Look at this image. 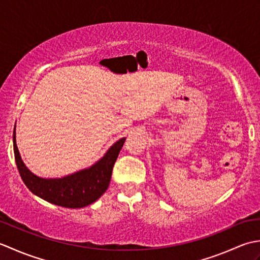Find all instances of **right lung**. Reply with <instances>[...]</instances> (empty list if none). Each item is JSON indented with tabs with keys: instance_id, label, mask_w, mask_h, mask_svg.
Instances as JSON below:
<instances>
[{
	"instance_id": "add662e5",
	"label": "right lung",
	"mask_w": 260,
	"mask_h": 260,
	"mask_svg": "<svg viewBox=\"0 0 260 260\" xmlns=\"http://www.w3.org/2000/svg\"><path fill=\"white\" fill-rule=\"evenodd\" d=\"M126 137L110 146L102 158L91 167L64 175L62 178L46 179L32 173L22 161L16 146L15 127L13 131V150L19 173L33 194L52 204L63 208H84L93 203L108 189L114 164L123 147Z\"/></svg>"
}]
</instances>
